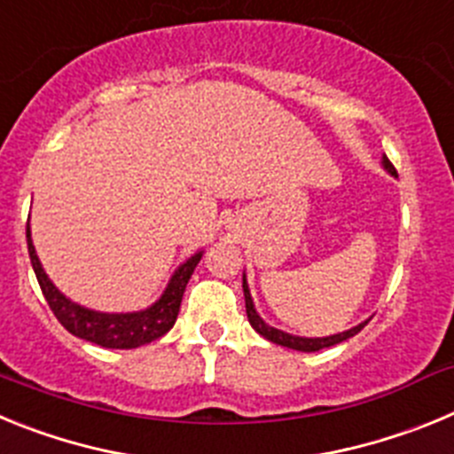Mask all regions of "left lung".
Segmentation results:
<instances>
[{
    "mask_svg": "<svg viewBox=\"0 0 454 454\" xmlns=\"http://www.w3.org/2000/svg\"><path fill=\"white\" fill-rule=\"evenodd\" d=\"M382 166H384V170H388L391 175H395V177H398V172H395V168H393V163L388 161L387 156L382 159ZM243 293H246L247 320H250V325L254 327V332H259L263 339L272 340V343H277V346L291 348V350L318 352V350H323V348L336 346V343H340V340H348L350 336L359 334V332H362L364 327L368 325V320H366V323H359L356 327H352V330L340 332V334H334V336H325V339H304V336H293V334H286V332H282V330H275V327H270V325H266V323H263L262 316L256 314V309H254V302H252V295H250V288H247L246 277H243Z\"/></svg>",
    "mask_w": 454,
    "mask_h": 454,
    "instance_id": "obj_1",
    "label": "left lung"
}]
</instances>
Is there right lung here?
Segmentation results:
<instances>
[{
  "mask_svg": "<svg viewBox=\"0 0 454 454\" xmlns=\"http://www.w3.org/2000/svg\"><path fill=\"white\" fill-rule=\"evenodd\" d=\"M27 246H29L31 266H34L35 277H38L43 295H45L47 304L59 318V323L70 334L90 340V343H98L102 348H114V350H131V348L145 346V343L161 339L166 332L172 330V325L177 320L179 304H182L188 279H191L192 270L202 259V252H198L186 263H182L172 275L161 298L156 300L152 307L143 309V311H134V314H102V311L79 307L51 284L47 272L40 266L38 254H35L29 223H27Z\"/></svg>",
  "mask_w": 454,
  "mask_h": 454,
  "instance_id": "add662e5",
  "label": "right lung"
}]
</instances>
